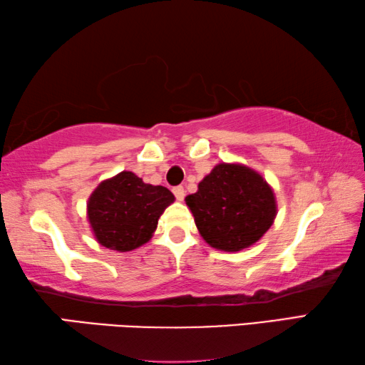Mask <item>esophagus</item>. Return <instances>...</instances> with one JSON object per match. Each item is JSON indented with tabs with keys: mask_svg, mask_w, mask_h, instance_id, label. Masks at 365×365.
Wrapping results in <instances>:
<instances>
[{
	"mask_svg": "<svg viewBox=\"0 0 365 365\" xmlns=\"http://www.w3.org/2000/svg\"><path fill=\"white\" fill-rule=\"evenodd\" d=\"M172 191H174L177 201H183V197H185V188L183 187H175Z\"/></svg>",
	"mask_w": 365,
	"mask_h": 365,
	"instance_id": "34e87169",
	"label": "esophagus"
}]
</instances>
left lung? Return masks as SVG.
<instances>
[{"label":"left lung","instance_id":"left-lung-1","mask_svg":"<svg viewBox=\"0 0 365 365\" xmlns=\"http://www.w3.org/2000/svg\"><path fill=\"white\" fill-rule=\"evenodd\" d=\"M185 201L205 242L227 252L255 245L277 215L274 190L243 164H217Z\"/></svg>","mask_w":365,"mask_h":365}]
</instances>
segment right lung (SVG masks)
Here are the masks:
<instances>
[{"label":"right lung","mask_w":365,"mask_h":365,"mask_svg":"<svg viewBox=\"0 0 365 365\" xmlns=\"http://www.w3.org/2000/svg\"><path fill=\"white\" fill-rule=\"evenodd\" d=\"M174 201L170 190L123 170L98 185L86 202V217L98 243L125 252L150 242L160 214Z\"/></svg>","instance_id":"1"}]
</instances>
